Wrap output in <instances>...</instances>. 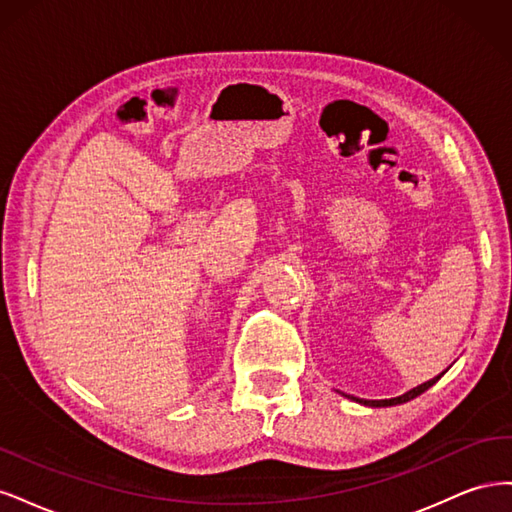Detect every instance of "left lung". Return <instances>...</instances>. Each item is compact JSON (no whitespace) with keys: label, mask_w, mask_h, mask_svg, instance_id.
Wrapping results in <instances>:
<instances>
[{"label":"left lung","mask_w":512,"mask_h":512,"mask_svg":"<svg viewBox=\"0 0 512 512\" xmlns=\"http://www.w3.org/2000/svg\"><path fill=\"white\" fill-rule=\"evenodd\" d=\"M442 376V374H440ZM440 376H436V378H431V380H427L425 384H421V386H416V389H412V391H408V393H404L401 397H393V399H361V404H365V406H374V408H384V406H397V404H406V401H410V399H414V397H418L421 393H425L429 386H433L436 384L438 380H440Z\"/></svg>","instance_id":"obj_1"}]
</instances>
